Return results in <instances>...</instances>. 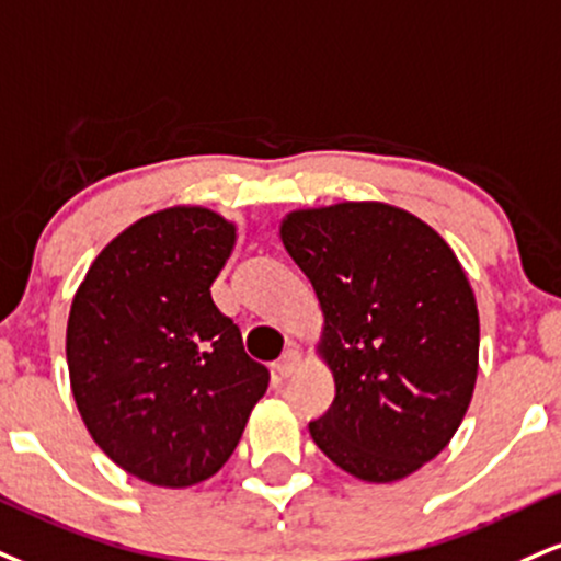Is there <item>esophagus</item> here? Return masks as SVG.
<instances>
[{"instance_id":"34e87169","label":"esophagus","mask_w":561,"mask_h":561,"mask_svg":"<svg viewBox=\"0 0 561 561\" xmlns=\"http://www.w3.org/2000/svg\"><path fill=\"white\" fill-rule=\"evenodd\" d=\"M298 368H300V353H298V350H287V353L274 363L276 379H289V376H293Z\"/></svg>"}]
</instances>
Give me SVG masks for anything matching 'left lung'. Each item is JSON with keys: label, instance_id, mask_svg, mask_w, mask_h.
I'll return each mask as SVG.
<instances>
[{"label": "left lung", "instance_id": "8db88e82", "mask_svg": "<svg viewBox=\"0 0 561 561\" xmlns=\"http://www.w3.org/2000/svg\"><path fill=\"white\" fill-rule=\"evenodd\" d=\"M279 238L323 313L334 402L308 431L368 483L413 476L460 428L478 376V306L447 240L381 201L298 208Z\"/></svg>", "mask_w": 561, "mask_h": 561}]
</instances>
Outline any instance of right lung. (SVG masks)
<instances>
[{"instance_id":"1","label":"right lung","mask_w":561,"mask_h":561,"mask_svg":"<svg viewBox=\"0 0 561 561\" xmlns=\"http://www.w3.org/2000/svg\"><path fill=\"white\" fill-rule=\"evenodd\" d=\"M234 240V221L211 208H161L96 255L72 298L78 413L114 465L151 485L219 473L266 394L268 370L211 300Z\"/></svg>"}]
</instances>
